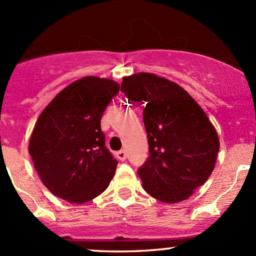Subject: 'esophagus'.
<instances>
[{"label": "esophagus", "mask_w": 256, "mask_h": 256, "mask_svg": "<svg viewBox=\"0 0 256 256\" xmlns=\"http://www.w3.org/2000/svg\"><path fill=\"white\" fill-rule=\"evenodd\" d=\"M116 158H118L119 160L124 161V160H126V158H128V152H126V150H124V149H122V150H120V152H116Z\"/></svg>", "instance_id": "1"}]
</instances>
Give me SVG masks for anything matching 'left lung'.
<instances>
[{
	"instance_id": "8db88e82",
	"label": "left lung",
	"mask_w": 256,
	"mask_h": 256,
	"mask_svg": "<svg viewBox=\"0 0 256 256\" xmlns=\"http://www.w3.org/2000/svg\"><path fill=\"white\" fill-rule=\"evenodd\" d=\"M120 90L146 106L150 155L138 170L144 190L165 204L189 198L212 174L218 156L219 137L207 114L180 85L154 73L124 77Z\"/></svg>"
}]
</instances>
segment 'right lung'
<instances>
[{
  "label": "right lung",
  "mask_w": 256,
  "mask_h": 256,
  "mask_svg": "<svg viewBox=\"0 0 256 256\" xmlns=\"http://www.w3.org/2000/svg\"><path fill=\"white\" fill-rule=\"evenodd\" d=\"M108 78L88 76L67 85L38 116L30 140L34 166L44 186L70 204L102 194L118 161L104 146L101 116L119 92Z\"/></svg>",
  "instance_id": "1"
}]
</instances>
